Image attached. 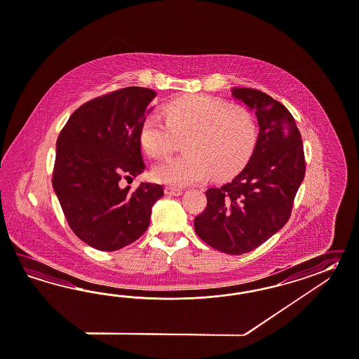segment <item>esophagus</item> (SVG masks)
Instances as JSON below:
<instances>
[{
  "instance_id": "obj_1",
  "label": "esophagus",
  "mask_w": 359,
  "mask_h": 359,
  "mask_svg": "<svg viewBox=\"0 0 359 359\" xmlns=\"http://www.w3.org/2000/svg\"><path fill=\"white\" fill-rule=\"evenodd\" d=\"M184 190L180 187H175V186H166L165 194L166 195H173V196H180L182 195Z\"/></svg>"
}]
</instances>
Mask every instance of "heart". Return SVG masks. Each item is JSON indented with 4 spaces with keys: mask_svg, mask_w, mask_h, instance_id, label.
<instances>
[{
    "mask_svg": "<svg viewBox=\"0 0 359 359\" xmlns=\"http://www.w3.org/2000/svg\"><path fill=\"white\" fill-rule=\"evenodd\" d=\"M165 121L147 116L139 142L151 157L168 155L175 137H186L182 156L168 157L154 168L161 184L187 186L210 175L224 178L245 165L257 142V125L250 111L208 95H191L169 102Z\"/></svg>",
    "mask_w": 359,
    "mask_h": 359,
    "instance_id": "b5f03b06",
    "label": "heart"
}]
</instances>
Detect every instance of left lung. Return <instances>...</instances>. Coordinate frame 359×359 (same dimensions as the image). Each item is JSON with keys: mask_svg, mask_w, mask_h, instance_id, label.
I'll return each instance as SVG.
<instances>
[{"mask_svg": "<svg viewBox=\"0 0 359 359\" xmlns=\"http://www.w3.org/2000/svg\"><path fill=\"white\" fill-rule=\"evenodd\" d=\"M231 95L255 111L257 144L241 173L205 191L207 207L195 217L194 228L208 246L241 255L287 222L306 161L301 133L281 102L252 88H233Z\"/></svg>", "mask_w": 359, "mask_h": 359, "instance_id": "1", "label": "left lung"}]
</instances>
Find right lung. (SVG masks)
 Segmentation results:
<instances>
[{
	"label": "right lung",
	"instance_id": "right-lung-1",
	"mask_svg": "<svg viewBox=\"0 0 359 359\" xmlns=\"http://www.w3.org/2000/svg\"><path fill=\"white\" fill-rule=\"evenodd\" d=\"M154 90L126 87L84 102L57 138L52 184L74 234L88 246L116 251L147 230L160 184L122 189L146 168L139 130Z\"/></svg>",
	"mask_w": 359,
	"mask_h": 359
}]
</instances>
